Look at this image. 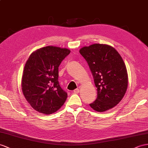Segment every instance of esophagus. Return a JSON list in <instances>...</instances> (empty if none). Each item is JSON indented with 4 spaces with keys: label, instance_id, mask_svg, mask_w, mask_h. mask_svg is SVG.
<instances>
[{
    "label": "esophagus",
    "instance_id": "1",
    "mask_svg": "<svg viewBox=\"0 0 148 148\" xmlns=\"http://www.w3.org/2000/svg\"><path fill=\"white\" fill-rule=\"evenodd\" d=\"M79 92V89H75L74 90V94H78Z\"/></svg>",
    "mask_w": 148,
    "mask_h": 148
}]
</instances>
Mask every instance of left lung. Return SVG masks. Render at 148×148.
I'll list each match as a JSON object with an SVG mask.
<instances>
[{"label":"left lung","mask_w":148,"mask_h":148,"mask_svg":"<svg viewBox=\"0 0 148 148\" xmlns=\"http://www.w3.org/2000/svg\"><path fill=\"white\" fill-rule=\"evenodd\" d=\"M88 62L97 90L96 100L89 106L104 112L122 100L128 85V75L123 58L109 45L94 44L79 50Z\"/></svg>","instance_id":"obj_1"}]
</instances>
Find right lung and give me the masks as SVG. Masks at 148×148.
<instances>
[{
  "label": "right lung",
  "mask_w": 148,
  "mask_h": 148,
  "mask_svg": "<svg viewBox=\"0 0 148 148\" xmlns=\"http://www.w3.org/2000/svg\"><path fill=\"white\" fill-rule=\"evenodd\" d=\"M71 51L49 45L30 55L22 74L21 87L25 99L39 112L51 114L61 108L67 94L59 86V66Z\"/></svg>",
  "instance_id": "obj_1"
}]
</instances>
